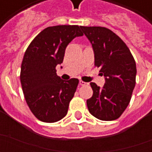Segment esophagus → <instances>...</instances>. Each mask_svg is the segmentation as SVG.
Here are the masks:
<instances>
[{
    "label": "esophagus",
    "mask_w": 152,
    "mask_h": 152,
    "mask_svg": "<svg viewBox=\"0 0 152 152\" xmlns=\"http://www.w3.org/2000/svg\"><path fill=\"white\" fill-rule=\"evenodd\" d=\"M79 83H80V86H87V85H88V83L85 82V81H82V80H80Z\"/></svg>",
    "instance_id": "1"
}]
</instances>
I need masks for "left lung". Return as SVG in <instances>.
<instances>
[{
	"mask_svg": "<svg viewBox=\"0 0 152 152\" xmlns=\"http://www.w3.org/2000/svg\"><path fill=\"white\" fill-rule=\"evenodd\" d=\"M92 45L94 65L105 76L102 88L91 82L93 96L87 100L89 112L101 121L121 116L130 102L136 84V63L123 40L110 29L80 27Z\"/></svg>",
	"mask_w": 152,
	"mask_h": 152,
	"instance_id": "1",
	"label": "left lung"
}]
</instances>
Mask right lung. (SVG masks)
Instances as JSON below:
<instances>
[{
    "instance_id": "add662e5",
    "label": "right lung",
    "mask_w": 152,
    "mask_h": 152,
    "mask_svg": "<svg viewBox=\"0 0 152 152\" xmlns=\"http://www.w3.org/2000/svg\"><path fill=\"white\" fill-rule=\"evenodd\" d=\"M83 36L77 25L49 27L33 39L24 53L20 81L27 104L38 120L53 123L67 113L79 80H63L56 66L63 61L67 45Z\"/></svg>"
}]
</instances>
